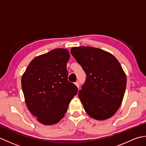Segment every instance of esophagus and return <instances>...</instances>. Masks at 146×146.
<instances>
[{
	"label": "esophagus",
	"instance_id": "1",
	"mask_svg": "<svg viewBox=\"0 0 146 146\" xmlns=\"http://www.w3.org/2000/svg\"><path fill=\"white\" fill-rule=\"evenodd\" d=\"M75 85L77 86V88H79V83H78V82L75 83Z\"/></svg>",
	"mask_w": 146,
	"mask_h": 146
}]
</instances>
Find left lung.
Listing matches in <instances>:
<instances>
[{
  "instance_id": "1",
  "label": "left lung",
  "mask_w": 146,
  "mask_h": 146,
  "mask_svg": "<svg viewBox=\"0 0 146 146\" xmlns=\"http://www.w3.org/2000/svg\"><path fill=\"white\" fill-rule=\"evenodd\" d=\"M71 53L85 71L86 79L78 97L88 115L107 120L117 112L124 96L127 78L117 58L103 49L73 47Z\"/></svg>"
}]
</instances>
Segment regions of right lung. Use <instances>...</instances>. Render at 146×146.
<instances>
[{
    "label": "right lung",
    "instance_id": "add662e5",
    "mask_svg": "<svg viewBox=\"0 0 146 146\" xmlns=\"http://www.w3.org/2000/svg\"><path fill=\"white\" fill-rule=\"evenodd\" d=\"M70 57L66 49H52L34 58L22 76L27 107L43 125L60 122L78 92L76 86L68 81Z\"/></svg>",
    "mask_w": 146,
    "mask_h": 146
}]
</instances>
